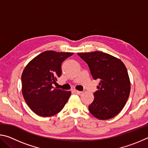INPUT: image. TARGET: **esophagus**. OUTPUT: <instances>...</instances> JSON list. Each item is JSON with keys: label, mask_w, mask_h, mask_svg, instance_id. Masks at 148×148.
I'll return each instance as SVG.
<instances>
[{"label": "esophagus", "mask_w": 148, "mask_h": 148, "mask_svg": "<svg viewBox=\"0 0 148 148\" xmlns=\"http://www.w3.org/2000/svg\"><path fill=\"white\" fill-rule=\"evenodd\" d=\"M74 93H76V94H77V95H79V94H81L82 92V91H77V90H76V89H74Z\"/></svg>", "instance_id": "obj_1"}]
</instances>
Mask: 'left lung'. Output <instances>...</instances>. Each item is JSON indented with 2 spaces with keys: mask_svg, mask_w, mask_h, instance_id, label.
Listing matches in <instances>:
<instances>
[{
  "mask_svg": "<svg viewBox=\"0 0 148 148\" xmlns=\"http://www.w3.org/2000/svg\"><path fill=\"white\" fill-rule=\"evenodd\" d=\"M89 67L92 78L100 80L94 101L89 106L92 116L101 120L111 119L123 108L131 91V82L121 60L101 51L78 53Z\"/></svg>",
  "mask_w": 148,
  "mask_h": 148,
  "instance_id": "8db88e82",
  "label": "left lung"
}]
</instances>
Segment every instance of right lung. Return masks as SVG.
<instances>
[{"instance_id":"1","label":"right lung","mask_w":148,"mask_h":148,"mask_svg":"<svg viewBox=\"0 0 148 148\" xmlns=\"http://www.w3.org/2000/svg\"><path fill=\"white\" fill-rule=\"evenodd\" d=\"M74 53L46 51L32 59L21 75L22 94L35 114L42 117L54 116L68 101L71 91L53 89L61 76V64Z\"/></svg>"}]
</instances>
